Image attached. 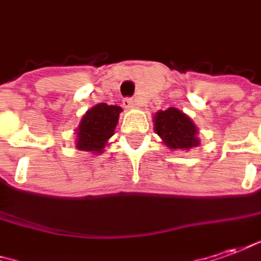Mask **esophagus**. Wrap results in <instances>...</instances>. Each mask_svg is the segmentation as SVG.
<instances>
[{"label":"esophagus","instance_id":"esophagus-1","mask_svg":"<svg viewBox=\"0 0 261 261\" xmlns=\"http://www.w3.org/2000/svg\"><path fill=\"white\" fill-rule=\"evenodd\" d=\"M123 106L125 108H136L137 107V102L133 100V98H124Z\"/></svg>","mask_w":261,"mask_h":261}]
</instances>
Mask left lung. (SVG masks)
Masks as SVG:
<instances>
[{
    "label": "left lung",
    "mask_w": 261,
    "mask_h": 261,
    "mask_svg": "<svg viewBox=\"0 0 261 261\" xmlns=\"http://www.w3.org/2000/svg\"><path fill=\"white\" fill-rule=\"evenodd\" d=\"M154 131L171 150H190L200 144L196 124L187 114L174 107L155 113Z\"/></svg>",
    "instance_id": "1"
}]
</instances>
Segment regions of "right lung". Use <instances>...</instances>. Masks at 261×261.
<instances>
[{
  "label": "right lung",
  "instance_id": "right-lung-1",
  "mask_svg": "<svg viewBox=\"0 0 261 261\" xmlns=\"http://www.w3.org/2000/svg\"><path fill=\"white\" fill-rule=\"evenodd\" d=\"M123 108L100 102L91 107L83 116L77 128L75 147L81 151L102 153L110 137L114 136L118 117Z\"/></svg>",
  "mask_w": 261,
  "mask_h": 261
}]
</instances>
